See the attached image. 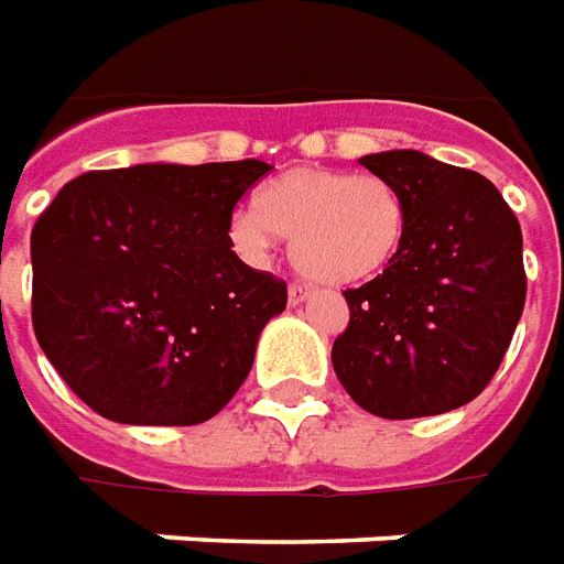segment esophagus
Wrapping results in <instances>:
<instances>
[{"instance_id": "obj_1", "label": "esophagus", "mask_w": 564, "mask_h": 564, "mask_svg": "<svg viewBox=\"0 0 564 564\" xmlns=\"http://www.w3.org/2000/svg\"><path fill=\"white\" fill-rule=\"evenodd\" d=\"M310 297H312V288L300 285V282H294V285L288 288V303H291V306H297V303H303V300H310Z\"/></svg>"}]
</instances>
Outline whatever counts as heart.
Instances as JSON below:
<instances>
[{"mask_svg":"<svg viewBox=\"0 0 564 564\" xmlns=\"http://www.w3.org/2000/svg\"><path fill=\"white\" fill-rule=\"evenodd\" d=\"M409 234V204L384 176L294 167L254 195V213L228 221L234 249L261 261L273 240L291 242L300 273L333 288L381 276Z\"/></svg>","mask_w":564,"mask_h":564,"instance_id":"b5f03b06","label":"heart"}]
</instances>
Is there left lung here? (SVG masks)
I'll return each mask as SVG.
<instances>
[{
    "mask_svg": "<svg viewBox=\"0 0 564 564\" xmlns=\"http://www.w3.org/2000/svg\"><path fill=\"white\" fill-rule=\"evenodd\" d=\"M360 164L405 195L409 234L381 276L345 291L336 378L388 421L454 412L490 384L523 315L520 221L487 176L417 150Z\"/></svg>",
    "mask_w": 564,
    "mask_h": 564,
    "instance_id": "obj_1",
    "label": "left lung"
}]
</instances>
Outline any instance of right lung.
Instances as JSON below:
<instances>
[{"instance_id":"obj_1","label":"right lung","mask_w":564,"mask_h":564,"mask_svg":"<svg viewBox=\"0 0 564 564\" xmlns=\"http://www.w3.org/2000/svg\"><path fill=\"white\" fill-rule=\"evenodd\" d=\"M258 159L134 164L72 180L32 228V327L101 417L192 426L249 376L282 279L242 264L231 213Z\"/></svg>"}]
</instances>
